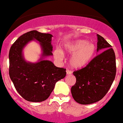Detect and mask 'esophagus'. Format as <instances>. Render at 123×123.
Instances as JSON below:
<instances>
[{"label": "esophagus", "instance_id": "obj_1", "mask_svg": "<svg viewBox=\"0 0 123 123\" xmlns=\"http://www.w3.org/2000/svg\"><path fill=\"white\" fill-rule=\"evenodd\" d=\"M71 73H72V71H70V70H66V74H67L68 75H71Z\"/></svg>", "mask_w": 123, "mask_h": 123}]
</instances>
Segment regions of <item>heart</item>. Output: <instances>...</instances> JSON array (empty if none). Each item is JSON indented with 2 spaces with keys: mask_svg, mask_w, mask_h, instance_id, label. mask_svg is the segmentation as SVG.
<instances>
[{
  "mask_svg": "<svg viewBox=\"0 0 123 123\" xmlns=\"http://www.w3.org/2000/svg\"><path fill=\"white\" fill-rule=\"evenodd\" d=\"M96 52L95 45L85 40H78L66 44L62 52L60 49L54 51L56 60L62 61L64 59L63 53L71 54L69 59L70 66L75 69L86 67L92 61Z\"/></svg>",
  "mask_w": 123,
  "mask_h": 123,
  "instance_id": "b5f03b06",
  "label": "heart"
}]
</instances>
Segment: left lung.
<instances>
[{"label":"left lung","instance_id":"8db88e82","mask_svg":"<svg viewBox=\"0 0 123 123\" xmlns=\"http://www.w3.org/2000/svg\"><path fill=\"white\" fill-rule=\"evenodd\" d=\"M97 52H103L85 68L73 72L76 83L71 87L73 99L82 105L101 99L110 89L116 73V55L112 46L97 34Z\"/></svg>","mask_w":123,"mask_h":123}]
</instances>
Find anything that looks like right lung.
Listing matches in <instances>:
<instances>
[{"label": "right lung", "instance_id": "add662e5", "mask_svg": "<svg viewBox=\"0 0 123 123\" xmlns=\"http://www.w3.org/2000/svg\"><path fill=\"white\" fill-rule=\"evenodd\" d=\"M50 34L31 31L24 34L12 44L9 53V73L14 87L20 96L27 101L41 102L50 96L55 83L64 79L66 69L56 67L54 63L44 58L52 54ZM36 40L40 43L42 54L37 63L26 62L23 50L28 42Z\"/></svg>", "mask_w": 123, "mask_h": 123}]
</instances>
